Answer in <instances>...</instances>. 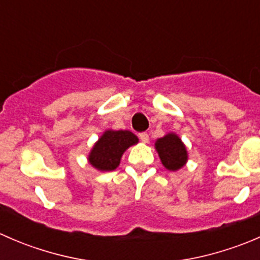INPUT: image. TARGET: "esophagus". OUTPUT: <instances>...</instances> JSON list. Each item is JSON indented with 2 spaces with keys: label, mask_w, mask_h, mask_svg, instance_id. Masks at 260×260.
I'll use <instances>...</instances> for the list:
<instances>
[{
  "label": "esophagus",
  "mask_w": 260,
  "mask_h": 260,
  "mask_svg": "<svg viewBox=\"0 0 260 260\" xmlns=\"http://www.w3.org/2000/svg\"><path fill=\"white\" fill-rule=\"evenodd\" d=\"M138 137H140V140L142 141L143 143H148V141H149V136H148V133L142 132V133H140V135H138Z\"/></svg>",
  "instance_id": "obj_1"
}]
</instances>
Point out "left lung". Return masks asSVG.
<instances>
[{
    "label": "left lung",
    "instance_id": "1",
    "mask_svg": "<svg viewBox=\"0 0 260 260\" xmlns=\"http://www.w3.org/2000/svg\"><path fill=\"white\" fill-rule=\"evenodd\" d=\"M154 148L162 165L169 171H179L187 164V148L176 133L170 132L158 138L154 143Z\"/></svg>",
    "mask_w": 260,
    "mask_h": 260
}]
</instances>
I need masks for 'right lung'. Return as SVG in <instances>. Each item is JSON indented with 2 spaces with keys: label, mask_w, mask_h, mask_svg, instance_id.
<instances>
[{
  "label": "right lung",
  "mask_w": 260,
  "mask_h": 260,
  "mask_svg": "<svg viewBox=\"0 0 260 260\" xmlns=\"http://www.w3.org/2000/svg\"><path fill=\"white\" fill-rule=\"evenodd\" d=\"M137 143L138 137L131 131L107 129L89 152L88 162L101 172L113 171L119 166L123 153Z\"/></svg>",
  "instance_id": "right-lung-1"
}]
</instances>
